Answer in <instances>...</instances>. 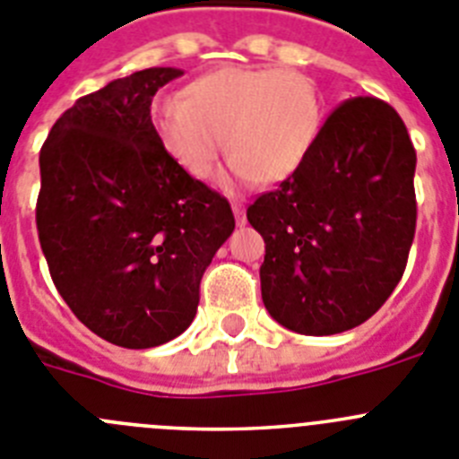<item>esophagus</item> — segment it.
I'll use <instances>...</instances> for the list:
<instances>
[{
  "instance_id": "34e87169",
  "label": "esophagus",
  "mask_w": 459,
  "mask_h": 459,
  "mask_svg": "<svg viewBox=\"0 0 459 459\" xmlns=\"http://www.w3.org/2000/svg\"><path fill=\"white\" fill-rule=\"evenodd\" d=\"M234 209V216H237V225H246L247 218H246V209L241 207V204H232Z\"/></svg>"
}]
</instances>
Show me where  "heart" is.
<instances>
[{
    "label": "heart",
    "instance_id": "1",
    "mask_svg": "<svg viewBox=\"0 0 459 459\" xmlns=\"http://www.w3.org/2000/svg\"><path fill=\"white\" fill-rule=\"evenodd\" d=\"M152 127L191 178L212 175L227 136L230 179L281 182L316 145L323 102L312 79L289 67L222 65L193 79L182 100H157Z\"/></svg>",
    "mask_w": 459,
    "mask_h": 459
}]
</instances>
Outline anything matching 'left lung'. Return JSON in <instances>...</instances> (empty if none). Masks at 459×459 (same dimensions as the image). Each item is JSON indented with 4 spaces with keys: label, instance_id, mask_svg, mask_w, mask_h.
<instances>
[{
    "label": "left lung",
    "instance_id": "8db88e82",
    "mask_svg": "<svg viewBox=\"0 0 459 459\" xmlns=\"http://www.w3.org/2000/svg\"><path fill=\"white\" fill-rule=\"evenodd\" d=\"M416 152L377 98L323 123L300 168L247 207L264 237L262 300L280 325L325 336L361 325L401 281L416 230Z\"/></svg>",
    "mask_w": 459,
    "mask_h": 459
}]
</instances>
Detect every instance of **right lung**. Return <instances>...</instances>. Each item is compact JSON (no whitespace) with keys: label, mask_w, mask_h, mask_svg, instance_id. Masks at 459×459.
<instances>
[{"label":"right lung","mask_w":459,"mask_h":459,"mask_svg":"<svg viewBox=\"0 0 459 459\" xmlns=\"http://www.w3.org/2000/svg\"><path fill=\"white\" fill-rule=\"evenodd\" d=\"M182 74L147 67L83 95L40 150L36 225L54 287L123 348L191 325L202 275L234 232L230 202L172 161L152 127V98Z\"/></svg>","instance_id":"right-lung-1"}]
</instances>
